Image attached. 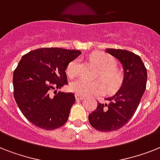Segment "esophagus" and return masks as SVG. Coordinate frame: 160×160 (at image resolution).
Listing matches in <instances>:
<instances>
[{"label":"esophagus","instance_id":"obj_1","mask_svg":"<svg viewBox=\"0 0 160 160\" xmlns=\"http://www.w3.org/2000/svg\"><path fill=\"white\" fill-rule=\"evenodd\" d=\"M75 99L77 100H83L84 97H83L82 95H75Z\"/></svg>","mask_w":160,"mask_h":160}]
</instances>
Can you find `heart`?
Listing matches in <instances>:
<instances>
[{"instance_id": "b5f03b06", "label": "heart", "mask_w": 160, "mask_h": 160, "mask_svg": "<svg viewBox=\"0 0 160 160\" xmlns=\"http://www.w3.org/2000/svg\"><path fill=\"white\" fill-rule=\"evenodd\" d=\"M91 60L100 68L99 77L104 81L109 90L116 89L121 84V75L115 69L116 62L113 57L105 53H95L92 55ZM80 59L75 58L71 60L67 68L66 73L70 77H75L80 71ZM70 89L76 95L86 96L93 94H100L104 92L105 86L100 80L89 81L83 78L74 80L70 85Z\"/></svg>"}]
</instances>
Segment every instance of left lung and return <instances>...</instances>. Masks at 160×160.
Masks as SVG:
<instances>
[{"label": "left lung", "instance_id": "left-lung-1", "mask_svg": "<svg viewBox=\"0 0 160 160\" xmlns=\"http://www.w3.org/2000/svg\"><path fill=\"white\" fill-rule=\"evenodd\" d=\"M107 53L117 58L124 67L121 87L106 102H98L96 109L89 114V121L99 131L118 130L130 120L146 89L147 69L141 58L131 51L107 49Z\"/></svg>", "mask_w": 160, "mask_h": 160}]
</instances>
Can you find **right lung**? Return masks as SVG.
I'll use <instances>...</instances> for the list:
<instances>
[{
	"mask_svg": "<svg viewBox=\"0 0 160 160\" xmlns=\"http://www.w3.org/2000/svg\"><path fill=\"white\" fill-rule=\"evenodd\" d=\"M80 54L76 50L40 48L22 56L13 73L14 97L31 124L51 130L66 123L75 95L55 90L67 85L66 68Z\"/></svg>",
	"mask_w": 160,
	"mask_h": 160,
	"instance_id": "1",
	"label": "right lung"
}]
</instances>
